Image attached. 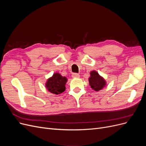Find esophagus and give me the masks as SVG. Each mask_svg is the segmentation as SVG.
Wrapping results in <instances>:
<instances>
[{"label": "esophagus", "mask_w": 146, "mask_h": 146, "mask_svg": "<svg viewBox=\"0 0 146 146\" xmlns=\"http://www.w3.org/2000/svg\"><path fill=\"white\" fill-rule=\"evenodd\" d=\"M72 77L73 78H79L80 77V75L77 73H73L72 75Z\"/></svg>", "instance_id": "34e87169"}]
</instances>
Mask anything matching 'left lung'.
<instances>
[{"instance_id":"8db88e82","label":"left lung","mask_w":146,"mask_h":146,"mask_svg":"<svg viewBox=\"0 0 146 146\" xmlns=\"http://www.w3.org/2000/svg\"><path fill=\"white\" fill-rule=\"evenodd\" d=\"M90 75L89 82L92 89L96 91H98L102 89L106 85L104 79L99 76L98 72L94 70L91 71Z\"/></svg>"}]
</instances>
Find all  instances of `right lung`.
<instances>
[{
    "instance_id": "add662e5",
    "label": "right lung",
    "mask_w": 146,
    "mask_h": 146,
    "mask_svg": "<svg viewBox=\"0 0 146 146\" xmlns=\"http://www.w3.org/2000/svg\"><path fill=\"white\" fill-rule=\"evenodd\" d=\"M66 82V77L61 76L58 73H55L52 77L48 79L46 86L48 91L51 93L59 94L65 91Z\"/></svg>"
}]
</instances>
